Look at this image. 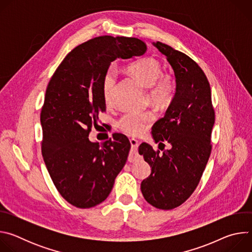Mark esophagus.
Returning a JSON list of instances; mask_svg holds the SVG:
<instances>
[{"label":"esophagus","instance_id":"esophagus-1","mask_svg":"<svg viewBox=\"0 0 252 252\" xmlns=\"http://www.w3.org/2000/svg\"><path fill=\"white\" fill-rule=\"evenodd\" d=\"M129 142H130V146H131V152L135 153V152L137 151L138 146H139V142H138V140H137V139H135V138H130V139H129ZM133 159H134V158H133L131 156H129V157H128V160H129V161H132Z\"/></svg>","mask_w":252,"mask_h":252}]
</instances>
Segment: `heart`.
Returning a JSON list of instances; mask_svg holds the SVG:
<instances>
[{"instance_id": "b5f03b06", "label": "heart", "mask_w": 252, "mask_h": 252, "mask_svg": "<svg viewBox=\"0 0 252 252\" xmlns=\"http://www.w3.org/2000/svg\"><path fill=\"white\" fill-rule=\"evenodd\" d=\"M131 74L143 87L149 88V100L158 107L166 106L172 100L175 86L173 81L162 75V67L158 61L154 58L141 59L127 67ZM116 84V69L110 67L102 79V96L105 102L112 99L113 90ZM154 116L151 112H130L123 115L117 123L123 131L136 135L145 131L152 123Z\"/></svg>"}]
</instances>
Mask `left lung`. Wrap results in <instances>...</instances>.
Returning <instances> with one entry per match:
<instances>
[{
	"mask_svg": "<svg viewBox=\"0 0 252 252\" xmlns=\"http://www.w3.org/2000/svg\"><path fill=\"white\" fill-rule=\"evenodd\" d=\"M153 45L166 57L175 76V92L163 118L155 123L152 136L169 150L155 152L142 142L138 154L151 165L149 177L140 184L141 193L153 206L172 209L183 204L196 189L208 161L214 125L209 83L189 57L160 42Z\"/></svg>",
	"mask_w": 252,
	"mask_h": 252,
	"instance_id": "8db88e82",
	"label": "left lung"
}]
</instances>
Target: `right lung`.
<instances>
[{
    "instance_id": "1",
    "label": "right lung",
    "mask_w": 252,
    "mask_h": 252,
    "mask_svg": "<svg viewBox=\"0 0 252 252\" xmlns=\"http://www.w3.org/2000/svg\"><path fill=\"white\" fill-rule=\"evenodd\" d=\"M135 38L103 35L75 48L52 77L41 113L42 155L61 195L79 208L94 207L111 193L130 143L122 133L99 143L89 133L104 112L102 79L112 62L142 56Z\"/></svg>"
}]
</instances>
